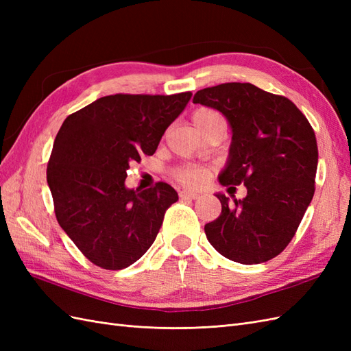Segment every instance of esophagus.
I'll list each match as a JSON object with an SVG mask.
<instances>
[{
  "label": "esophagus",
  "mask_w": 351,
  "mask_h": 351,
  "mask_svg": "<svg viewBox=\"0 0 351 351\" xmlns=\"http://www.w3.org/2000/svg\"><path fill=\"white\" fill-rule=\"evenodd\" d=\"M200 195L197 192H193V190H182L180 192V197L183 199H197Z\"/></svg>",
  "instance_id": "1"
}]
</instances>
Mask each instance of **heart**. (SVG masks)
<instances>
[{
    "mask_svg": "<svg viewBox=\"0 0 351 351\" xmlns=\"http://www.w3.org/2000/svg\"><path fill=\"white\" fill-rule=\"evenodd\" d=\"M193 123L196 124L197 129L204 134L206 130H209L212 125H215L218 123H224L222 117L218 111L212 110V108H206L202 107L197 108L193 112ZM174 178L177 180L178 183H182L184 186H190V187H196V186H202L209 176L208 169L204 167L199 165H180L174 169Z\"/></svg>",
    "mask_w": 351,
    "mask_h": 351,
    "instance_id": "b5f03b06",
    "label": "heart"
}]
</instances>
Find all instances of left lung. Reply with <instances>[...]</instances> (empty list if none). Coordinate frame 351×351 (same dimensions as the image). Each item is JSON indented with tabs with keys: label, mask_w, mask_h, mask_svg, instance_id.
<instances>
[{
	"label": "left lung",
	"mask_w": 351,
	"mask_h": 351,
	"mask_svg": "<svg viewBox=\"0 0 351 351\" xmlns=\"http://www.w3.org/2000/svg\"><path fill=\"white\" fill-rule=\"evenodd\" d=\"M193 104L227 117L232 142L219 183L247 189L246 197L231 204L226 195H217L222 209L205 226L206 237L230 261L267 262L289 246L315 193L317 145L312 125L289 98L252 83L205 88L195 93Z\"/></svg>",
	"instance_id": "obj_1"
}]
</instances>
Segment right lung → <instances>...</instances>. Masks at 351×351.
Returning a JSON list of instances; mask_svg holds the SVG:
<instances>
[{
  "label": "right lung",
  "mask_w": 351,
  "mask_h": 351,
  "mask_svg": "<svg viewBox=\"0 0 351 351\" xmlns=\"http://www.w3.org/2000/svg\"><path fill=\"white\" fill-rule=\"evenodd\" d=\"M192 92L117 93L70 114L52 146L47 182L58 224L99 268L130 267L152 246L176 190L125 189L132 161L154 155Z\"/></svg>",
  "instance_id": "obj_1"
}]
</instances>
